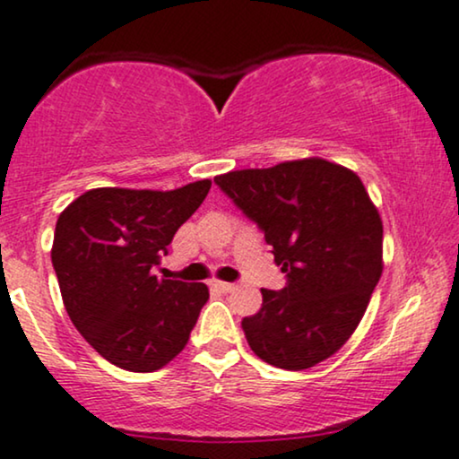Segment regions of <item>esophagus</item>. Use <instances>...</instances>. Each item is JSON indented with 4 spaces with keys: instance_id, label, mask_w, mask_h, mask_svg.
Returning a JSON list of instances; mask_svg holds the SVG:
<instances>
[{
    "instance_id": "obj_1",
    "label": "esophagus",
    "mask_w": 459,
    "mask_h": 459,
    "mask_svg": "<svg viewBox=\"0 0 459 459\" xmlns=\"http://www.w3.org/2000/svg\"><path fill=\"white\" fill-rule=\"evenodd\" d=\"M213 286H215V289H218L220 292H230V290H235V284H230V282H220V280H215Z\"/></svg>"
}]
</instances>
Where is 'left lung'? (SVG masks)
Masks as SVG:
<instances>
[{
    "label": "left lung",
    "instance_id": "left-lung-1",
    "mask_svg": "<svg viewBox=\"0 0 459 459\" xmlns=\"http://www.w3.org/2000/svg\"><path fill=\"white\" fill-rule=\"evenodd\" d=\"M215 184L273 247L282 290L263 289V307L241 320L269 366L307 369L335 355L383 273V220L357 173L323 158L230 170Z\"/></svg>",
    "mask_w": 459,
    "mask_h": 459
}]
</instances>
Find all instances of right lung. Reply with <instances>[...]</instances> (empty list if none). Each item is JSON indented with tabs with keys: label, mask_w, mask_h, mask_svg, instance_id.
I'll list each match as a JSON object with an SVG mask.
<instances>
[{
	"label": "right lung",
	"mask_w": 459,
	"mask_h": 459,
	"mask_svg": "<svg viewBox=\"0 0 459 459\" xmlns=\"http://www.w3.org/2000/svg\"><path fill=\"white\" fill-rule=\"evenodd\" d=\"M209 187H96L59 213L51 261L65 312L113 366L153 372L186 349L209 289L158 278L153 267Z\"/></svg>",
	"instance_id": "add662e5"
}]
</instances>
